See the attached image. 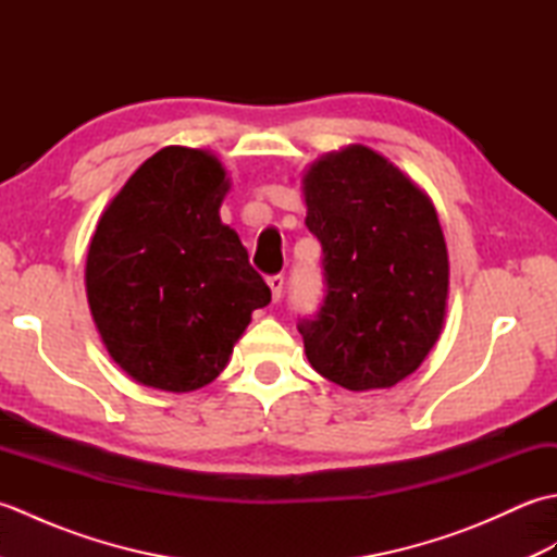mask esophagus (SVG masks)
<instances>
[{
	"instance_id": "1",
	"label": "esophagus",
	"mask_w": 557,
	"mask_h": 557,
	"mask_svg": "<svg viewBox=\"0 0 557 557\" xmlns=\"http://www.w3.org/2000/svg\"><path fill=\"white\" fill-rule=\"evenodd\" d=\"M268 287H270V292H272V301H280L282 287H285V277H282V275L268 277Z\"/></svg>"
}]
</instances>
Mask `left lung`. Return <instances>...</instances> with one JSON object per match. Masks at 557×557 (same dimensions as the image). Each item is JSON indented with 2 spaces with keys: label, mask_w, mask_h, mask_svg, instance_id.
<instances>
[{
  "label": "left lung",
  "mask_w": 557,
  "mask_h": 557,
  "mask_svg": "<svg viewBox=\"0 0 557 557\" xmlns=\"http://www.w3.org/2000/svg\"><path fill=\"white\" fill-rule=\"evenodd\" d=\"M301 191L327 285L321 311L299 323L306 359L354 393L393 387L429 357L447 313L449 260L433 200L361 144L318 158Z\"/></svg>",
  "instance_id": "obj_1"
}]
</instances>
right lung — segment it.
Returning a JSON list of instances; mask_svg holds the SVG:
<instances>
[{
	"instance_id": "right-lung-1",
	"label": "right lung",
	"mask_w": 557,
	"mask_h": 557,
	"mask_svg": "<svg viewBox=\"0 0 557 557\" xmlns=\"http://www.w3.org/2000/svg\"><path fill=\"white\" fill-rule=\"evenodd\" d=\"M227 170L210 150L168 146L102 210L86 258L92 323L146 387L191 393L230 363L270 289L222 224Z\"/></svg>"
}]
</instances>
